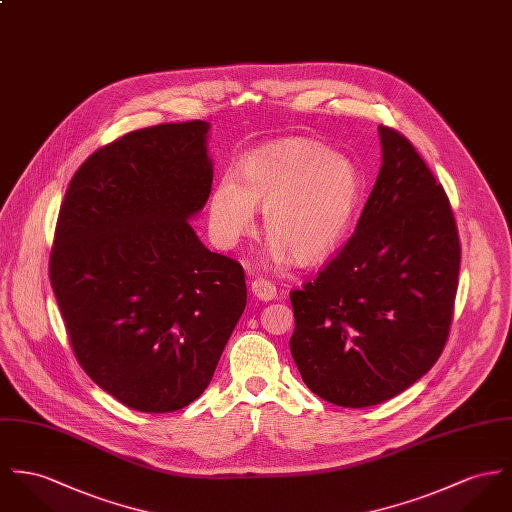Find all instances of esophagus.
Returning <instances> with one entry per match:
<instances>
[{"label": "esophagus", "instance_id": "obj_1", "mask_svg": "<svg viewBox=\"0 0 512 512\" xmlns=\"http://www.w3.org/2000/svg\"><path fill=\"white\" fill-rule=\"evenodd\" d=\"M251 292L255 298L263 300V302H269L276 296V286L273 282H269L267 278H255L251 282Z\"/></svg>", "mask_w": 512, "mask_h": 512}]
</instances>
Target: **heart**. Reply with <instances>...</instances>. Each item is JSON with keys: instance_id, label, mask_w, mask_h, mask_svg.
Returning a JSON list of instances; mask_svg holds the SVG:
<instances>
[{"instance_id": "1", "label": "heart", "mask_w": 512, "mask_h": 512, "mask_svg": "<svg viewBox=\"0 0 512 512\" xmlns=\"http://www.w3.org/2000/svg\"><path fill=\"white\" fill-rule=\"evenodd\" d=\"M241 183L224 175L208 202L212 236L234 247L253 232L255 206L271 237L275 261L312 265L325 259L347 232L362 181L353 161L302 138L273 140L239 163Z\"/></svg>"}]
</instances>
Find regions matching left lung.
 I'll list each match as a JSON object with an SVG mask.
<instances>
[{"mask_svg": "<svg viewBox=\"0 0 512 512\" xmlns=\"http://www.w3.org/2000/svg\"><path fill=\"white\" fill-rule=\"evenodd\" d=\"M382 167L353 236L290 292V353L306 386L370 407L425 376L448 341L460 275L456 218L433 171L380 126Z\"/></svg>", "mask_w": 512, "mask_h": 512, "instance_id": "8db88e82", "label": "left lung"}]
</instances>
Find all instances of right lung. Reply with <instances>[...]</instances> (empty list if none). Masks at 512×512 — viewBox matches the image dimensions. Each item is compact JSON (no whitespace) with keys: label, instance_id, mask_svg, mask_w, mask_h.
Wrapping results in <instances>:
<instances>
[{"label":"right lung","instance_id":"add662e5","mask_svg":"<svg viewBox=\"0 0 512 512\" xmlns=\"http://www.w3.org/2000/svg\"><path fill=\"white\" fill-rule=\"evenodd\" d=\"M208 122L124 134L81 163L60 206L50 284L85 374L130 409L171 413L208 388L247 304L243 267L202 245Z\"/></svg>","mask_w":512,"mask_h":512}]
</instances>
